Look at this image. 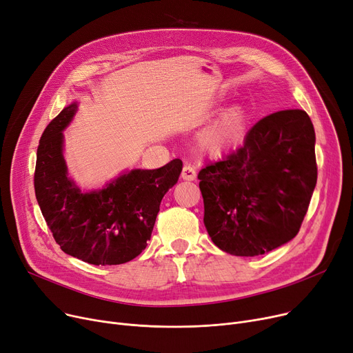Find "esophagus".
Returning <instances> with one entry per match:
<instances>
[{
    "instance_id": "34e87169",
    "label": "esophagus",
    "mask_w": 353,
    "mask_h": 353,
    "mask_svg": "<svg viewBox=\"0 0 353 353\" xmlns=\"http://www.w3.org/2000/svg\"><path fill=\"white\" fill-rule=\"evenodd\" d=\"M196 176H197V173H196V169H194L193 165L186 164V165L183 167V172H181V179L183 180L193 181V180H196Z\"/></svg>"
}]
</instances>
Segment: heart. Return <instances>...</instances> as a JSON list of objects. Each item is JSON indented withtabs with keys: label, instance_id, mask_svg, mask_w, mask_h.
Wrapping results in <instances>:
<instances>
[{
	"label": "heart",
	"instance_id": "obj_1",
	"mask_svg": "<svg viewBox=\"0 0 353 353\" xmlns=\"http://www.w3.org/2000/svg\"><path fill=\"white\" fill-rule=\"evenodd\" d=\"M248 125V111L242 105H232L205 130L200 143L212 156H219L243 136Z\"/></svg>",
	"mask_w": 353,
	"mask_h": 353
}]
</instances>
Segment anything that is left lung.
<instances>
[{"label":"left lung","mask_w":353,"mask_h":353,"mask_svg":"<svg viewBox=\"0 0 353 353\" xmlns=\"http://www.w3.org/2000/svg\"><path fill=\"white\" fill-rule=\"evenodd\" d=\"M314 141L306 111H277L249 130L243 145L203 167V221L219 249L265 254L298 234L318 180Z\"/></svg>","instance_id":"1"}]
</instances>
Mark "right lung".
I'll return each mask as SVG.
<instances>
[{"label":"right lung","mask_w":353,"mask_h":353,"mask_svg":"<svg viewBox=\"0 0 353 353\" xmlns=\"http://www.w3.org/2000/svg\"><path fill=\"white\" fill-rule=\"evenodd\" d=\"M77 103L64 107L46 127L37 148L35 197L61 250L97 266L133 261L152 237L163 196L183 169L174 159L160 169L124 172L103 189L81 192L67 173L63 130Z\"/></svg>","instance_id":"right-lung-1"}]
</instances>
